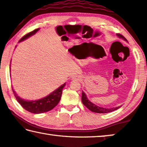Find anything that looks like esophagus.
Listing matches in <instances>:
<instances>
[{
	"label": "esophagus",
	"mask_w": 147,
	"mask_h": 147,
	"mask_svg": "<svg viewBox=\"0 0 147 147\" xmlns=\"http://www.w3.org/2000/svg\"><path fill=\"white\" fill-rule=\"evenodd\" d=\"M72 79H73V80H79V79H80V77L78 76H74V77L72 78Z\"/></svg>",
	"instance_id": "1"
}]
</instances>
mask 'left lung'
<instances>
[{"label": "left lung", "mask_w": 147, "mask_h": 147, "mask_svg": "<svg viewBox=\"0 0 147 147\" xmlns=\"http://www.w3.org/2000/svg\"><path fill=\"white\" fill-rule=\"evenodd\" d=\"M118 37L120 38H122L123 40H124L125 41H127L126 38H125L124 36H123L122 34H116ZM82 103L84 104V105L86 106L87 108L89 109L90 111L94 112V113H111V112L115 111L116 110H117L119 108H120V107H113V108H110V109H107V108H103V107H101L96 105L94 103H93L91 102L89 99L87 98V96L84 92L82 91Z\"/></svg>", "instance_id": "8db88e82"}]
</instances>
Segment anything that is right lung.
Listing matches in <instances>:
<instances>
[{"mask_svg":"<svg viewBox=\"0 0 147 147\" xmlns=\"http://www.w3.org/2000/svg\"><path fill=\"white\" fill-rule=\"evenodd\" d=\"M39 29H36L35 30H34V31L29 32L28 34H25L24 36H23L22 38L20 39L19 42L26 40L28 38H29L30 36H32L33 34H35ZM65 83L63 84H62L61 86H59L57 89L53 91V92L47 95V96L38 100H34V101H29V100L21 98V97L20 96H18V94H16L15 91L13 90V88L12 90L16 99H17L18 103L23 107V109H25V110L30 112V113L34 114H40L50 111L59 103L61 97L63 88L65 87Z\"/></svg>","mask_w":147,"mask_h":147,"instance_id":"right-lung-1","label":"right lung"}]
</instances>
